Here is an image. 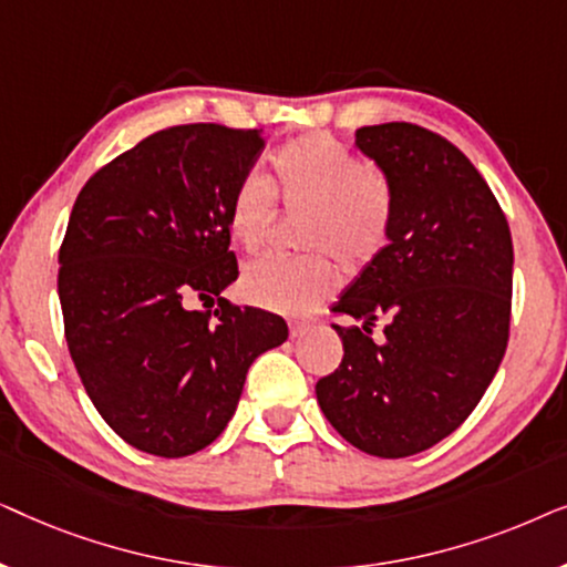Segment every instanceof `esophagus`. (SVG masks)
<instances>
[{"instance_id":"esophagus-1","label":"esophagus","mask_w":567,"mask_h":567,"mask_svg":"<svg viewBox=\"0 0 567 567\" xmlns=\"http://www.w3.org/2000/svg\"><path fill=\"white\" fill-rule=\"evenodd\" d=\"M309 328H312V324L309 322H289V332H291V338H301V336H307L309 332Z\"/></svg>"}]
</instances>
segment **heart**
<instances>
[{"mask_svg": "<svg viewBox=\"0 0 567 567\" xmlns=\"http://www.w3.org/2000/svg\"><path fill=\"white\" fill-rule=\"evenodd\" d=\"M276 188L284 206L307 214L301 245L307 255H266L243 274L252 305L281 315H305L336 286L330 252L346 268H363L390 239L392 193L377 167L361 165L336 138L301 136L274 154ZM278 219L276 190L266 177L239 181L229 204V231L245 250L266 245Z\"/></svg>", "mask_w": 567, "mask_h": 567, "instance_id": "1", "label": "heart"}]
</instances>
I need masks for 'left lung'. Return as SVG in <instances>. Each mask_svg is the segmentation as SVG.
<instances>
[{"mask_svg": "<svg viewBox=\"0 0 567 567\" xmlns=\"http://www.w3.org/2000/svg\"><path fill=\"white\" fill-rule=\"evenodd\" d=\"M392 193L390 239L332 312L343 361L317 382L332 429L361 452L400 460L467 421L508 343L514 245L475 165L415 123L355 131ZM388 317L385 340L370 328Z\"/></svg>", "mask_w": 567, "mask_h": 567, "instance_id": "obj_1", "label": "left lung"}]
</instances>
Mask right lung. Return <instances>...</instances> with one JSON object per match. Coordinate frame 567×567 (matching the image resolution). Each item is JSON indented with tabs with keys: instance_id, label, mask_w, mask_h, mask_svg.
<instances>
[{
	"instance_id": "1",
	"label": "right lung",
	"mask_w": 567,
	"mask_h": 567,
	"mask_svg": "<svg viewBox=\"0 0 567 567\" xmlns=\"http://www.w3.org/2000/svg\"><path fill=\"white\" fill-rule=\"evenodd\" d=\"M260 152L258 128L173 126L107 162L74 200L59 250L66 346L92 405L138 452L206 449L250 363L289 338L284 317L221 297L239 276L229 204Z\"/></svg>"
}]
</instances>
